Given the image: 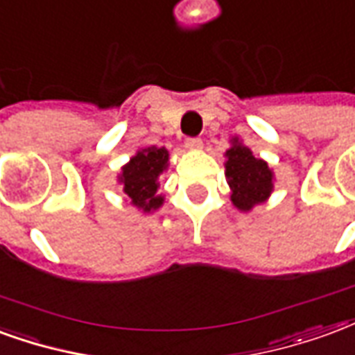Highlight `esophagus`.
I'll return each mask as SVG.
<instances>
[{"label":"esophagus","instance_id":"esophagus-1","mask_svg":"<svg viewBox=\"0 0 355 355\" xmlns=\"http://www.w3.org/2000/svg\"><path fill=\"white\" fill-rule=\"evenodd\" d=\"M185 147H187V149H191V151H198V149H202V139L187 138L185 139Z\"/></svg>","mask_w":355,"mask_h":355}]
</instances>
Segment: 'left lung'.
Here are the masks:
<instances>
[{
    "instance_id": "1",
    "label": "left lung",
    "mask_w": 355,
    "mask_h": 355,
    "mask_svg": "<svg viewBox=\"0 0 355 355\" xmlns=\"http://www.w3.org/2000/svg\"><path fill=\"white\" fill-rule=\"evenodd\" d=\"M225 157V175L231 187V200L240 211H250L255 204L265 202L274 187V174L263 159H255L250 147L238 138L231 139Z\"/></svg>"
}]
</instances>
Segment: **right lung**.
Listing matches in <instances>:
<instances>
[{"instance_id":"1","label":"right lung","mask_w":355,"mask_h":355,"mask_svg":"<svg viewBox=\"0 0 355 355\" xmlns=\"http://www.w3.org/2000/svg\"><path fill=\"white\" fill-rule=\"evenodd\" d=\"M166 168L168 151L164 147L153 146L136 153L119 174V183L123 185L124 195L144 214L159 209L164 202V196L159 193V175Z\"/></svg>"}]
</instances>
